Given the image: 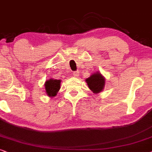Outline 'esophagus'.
I'll use <instances>...</instances> for the list:
<instances>
[{
  "mask_svg": "<svg viewBox=\"0 0 152 152\" xmlns=\"http://www.w3.org/2000/svg\"><path fill=\"white\" fill-rule=\"evenodd\" d=\"M74 76H76V77H77V76H79V72L78 71H76V72H74V74H73Z\"/></svg>",
  "mask_w": 152,
  "mask_h": 152,
  "instance_id": "34e87169",
  "label": "esophagus"
}]
</instances>
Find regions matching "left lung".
Here are the masks:
<instances>
[{
    "label": "left lung",
    "mask_w": 152,
    "mask_h": 152,
    "mask_svg": "<svg viewBox=\"0 0 152 152\" xmlns=\"http://www.w3.org/2000/svg\"><path fill=\"white\" fill-rule=\"evenodd\" d=\"M88 87L94 93H99L103 90L104 86V78L102 76L100 73L97 72L90 76L86 80Z\"/></svg>",
    "instance_id": "left-lung-1"
}]
</instances>
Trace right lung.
I'll list each match as a JSON object with an SVG mask.
<instances>
[{
	"label": "right lung",
	"instance_id": "obj_1",
	"mask_svg": "<svg viewBox=\"0 0 152 152\" xmlns=\"http://www.w3.org/2000/svg\"><path fill=\"white\" fill-rule=\"evenodd\" d=\"M60 80L50 79L45 82V91L50 97H54L60 89Z\"/></svg>",
	"mask_w": 152,
	"mask_h": 152
}]
</instances>
